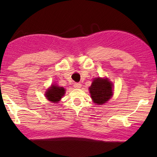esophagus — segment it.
I'll return each instance as SVG.
<instances>
[{
    "label": "esophagus",
    "mask_w": 157,
    "mask_h": 157,
    "mask_svg": "<svg viewBox=\"0 0 157 157\" xmlns=\"http://www.w3.org/2000/svg\"><path fill=\"white\" fill-rule=\"evenodd\" d=\"M73 86H74L75 88H80L82 87V84L80 83H75Z\"/></svg>",
    "instance_id": "1"
}]
</instances>
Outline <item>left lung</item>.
Here are the masks:
<instances>
[{
  "instance_id": "obj_1",
  "label": "left lung",
  "mask_w": 157,
  "mask_h": 157,
  "mask_svg": "<svg viewBox=\"0 0 157 157\" xmlns=\"http://www.w3.org/2000/svg\"><path fill=\"white\" fill-rule=\"evenodd\" d=\"M113 83L107 78H96L93 79L89 88L93 102L97 105H103L113 96Z\"/></svg>"
}]
</instances>
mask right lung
Returning a JSON list of instances; mask_svg holds the SVG:
<instances>
[{
    "label": "right lung",
    "mask_w": 157,
    "mask_h": 157,
    "mask_svg": "<svg viewBox=\"0 0 157 157\" xmlns=\"http://www.w3.org/2000/svg\"><path fill=\"white\" fill-rule=\"evenodd\" d=\"M65 90L63 87L53 84L46 92L45 96L49 101L52 102H58L64 96Z\"/></svg>",
    "instance_id": "obj_1"
}]
</instances>
